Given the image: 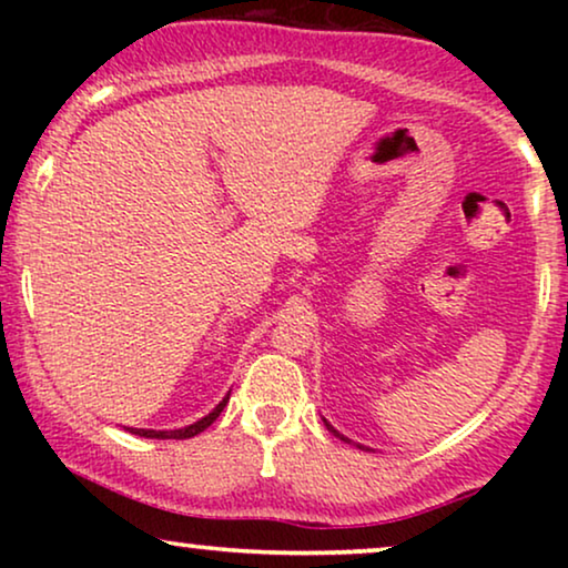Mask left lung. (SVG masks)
<instances>
[{
    "label": "left lung",
    "instance_id": "left-lung-1",
    "mask_svg": "<svg viewBox=\"0 0 568 568\" xmlns=\"http://www.w3.org/2000/svg\"><path fill=\"white\" fill-rule=\"evenodd\" d=\"M325 426H328V432H333V434H336V437H338V439H344V442H348V439H346V437H344V434H338V432H336V429H333V426H331V424H328V422H325Z\"/></svg>",
    "mask_w": 568,
    "mask_h": 568
}]
</instances>
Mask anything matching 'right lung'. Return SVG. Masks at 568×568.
<instances>
[{"instance_id": "right-lung-1", "label": "right lung", "mask_w": 568, "mask_h": 568, "mask_svg": "<svg viewBox=\"0 0 568 568\" xmlns=\"http://www.w3.org/2000/svg\"><path fill=\"white\" fill-rule=\"evenodd\" d=\"M227 400H230V395L227 398H224L220 406H216L212 414L209 416H204L201 418V422H196V424H191V426H185V429H175V432H154V429H129L131 434H139V437H146V439H189V437H196V434H201L206 429V426H212L214 422H216V416L222 414V408L227 406Z\"/></svg>"}]
</instances>
